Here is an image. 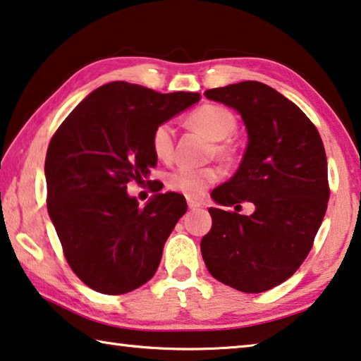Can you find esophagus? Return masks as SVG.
Returning <instances> with one entry per match:
<instances>
[{
	"instance_id": "obj_1",
	"label": "esophagus",
	"mask_w": 361,
	"mask_h": 361,
	"mask_svg": "<svg viewBox=\"0 0 361 361\" xmlns=\"http://www.w3.org/2000/svg\"><path fill=\"white\" fill-rule=\"evenodd\" d=\"M201 205H202V202L196 201V199H188V207L190 209H197V207H201Z\"/></svg>"
}]
</instances>
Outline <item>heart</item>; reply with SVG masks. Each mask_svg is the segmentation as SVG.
<instances>
[{
	"label": "heart",
	"mask_w": 361,
	"mask_h": 361,
	"mask_svg": "<svg viewBox=\"0 0 361 361\" xmlns=\"http://www.w3.org/2000/svg\"><path fill=\"white\" fill-rule=\"evenodd\" d=\"M191 127L216 141L214 149L221 157H231L234 147L226 138L236 131L238 120L230 109L220 104H204L192 111L188 117ZM151 147L159 160L169 162L175 151V131L170 122L159 123L152 130ZM220 178V171L215 167H176L165 176V185L169 190L185 194L186 197H201L202 194Z\"/></svg>",
	"instance_id": "b5f03b06"
}]
</instances>
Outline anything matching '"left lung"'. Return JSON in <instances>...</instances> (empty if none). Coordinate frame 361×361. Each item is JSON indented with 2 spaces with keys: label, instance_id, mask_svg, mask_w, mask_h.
I'll use <instances>...</instances> for the list:
<instances>
[{
  "label": "left lung",
  "instance_id": "8db88e82",
  "mask_svg": "<svg viewBox=\"0 0 361 361\" xmlns=\"http://www.w3.org/2000/svg\"><path fill=\"white\" fill-rule=\"evenodd\" d=\"M241 114L249 145L236 173L212 191V230L201 241L205 267L220 283L263 293L293 276L310 252L328 209V162L318 130L293 101L265 83L205 91ZM243 202L256 212L241 216Z\"/></svg>",
  "mask_w": 361,
  "mask_h": 361
}]
</instances>
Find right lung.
<instances>
[{"instance_id":"obj_1","label":"right lung","mask_w":361,"mask_h":361,"mask_svg":"<svg viewBox=\"0 0 361 361\" xmlns=\"http://www.w3.org/2000/svg\"><path fill=\"white\" fill-rule=\"evenodd\" d=\"M199 99V93L162 94L111 82L88 94L56 130L44 160L48 214L68 267L88 288L127 294L157 271L186 201L165 192L141 207L127 185L145 181L157 165L152 130Z\"/></svg>"}]
</instances>
